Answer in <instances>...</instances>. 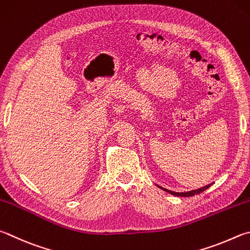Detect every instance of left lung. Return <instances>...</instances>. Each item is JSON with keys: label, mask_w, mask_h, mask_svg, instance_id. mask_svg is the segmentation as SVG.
Returning <instances> with one entry per match:
<instances>
[{"label": "left lung", "mask_w": 250, "mask_h": 250, "mask_svg": "<svg viewBox=\"0 0 250 250\" xmlns=\"http://www.w3.org/2000/svg\"><path fill=\"white\" fill-rule=\"evenodd\" d=\"M210 186H211V184H208V186H206V187L199 188V189H196V190H191V191H187V192H175V191H171V190L163 188V187H161V186H158V185H157V187L163 189V190H164V191H166V192H168V193L172 194V196H177V197H192V196H194V194H198V193L203 192L204 190H207L208 187H210Z\"/></svg>", "instance_id": "obj_1"}]
</instances>
